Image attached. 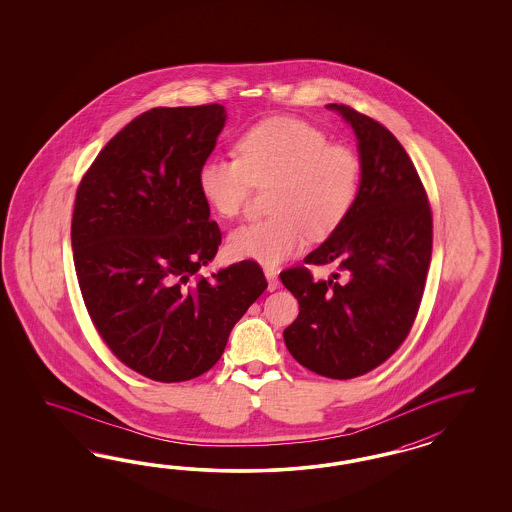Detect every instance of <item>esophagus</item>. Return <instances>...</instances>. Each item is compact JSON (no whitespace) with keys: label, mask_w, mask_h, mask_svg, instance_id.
<instances>
[{"label":"esophagus","mask_w":512,"mask_h":512,"mask_svg":"<svg viewBox=\"0 0 512 512\" xmlns=\"http://www.w3.org/2000/svg\"><path fill=\"white\" fill-rule=\"evenodd\" d=\"M264 276L268 279V291H276L279 287L278 272L274 268H266Z\"/></svg>","instance_id":"esophagus-1"}]
</instances>
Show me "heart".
Wrapping results in <instances>:
<instances>
[{
	"label": "heart",
	"instance_id": "b5f03b06",
	"mask_svg": "<svg viewBox=\"0 0 512 512\" xmlns=\"http://www.w3.org/2000/svg\"><path fill=\"white\" fill-rule=\"evenodd\" d=\"M236 155L204 159L199 191L217 216L231 219L253 187L270 186V216L242 225L229 238L238 259L283 263L302 251L308 236L323 240L336 233L357 202L360 157L310 122L274 116L249 125L236 139Z\"/></svg>",
	"mask_w": 512,
	"mask_h": 512
}]
</instances>
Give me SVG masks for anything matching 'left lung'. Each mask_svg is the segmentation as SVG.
I'll use <instances>...</instances> for the list:
<instances>
[{
    "label": "left lung",
    "mask_w": 512,
    "mask_h": 512,
    "mask_svg": "<svg viewBox=\"0 0 512 512\" xmlns=\"http://www.w3.org/2000/svg\"><path fill=\"white\" fill-rule=\"evenodd\" d=\"M355 129L362 163L357 202L304 266L279 274L298 300L283 340L298 364L353 379L392 357L411 332L432 259V210L419 172L387 127L330 103ZM338 263L343 282L315 280L308 265Z\"/></svg>",
    "instance_id": "1"
}]
</instances>
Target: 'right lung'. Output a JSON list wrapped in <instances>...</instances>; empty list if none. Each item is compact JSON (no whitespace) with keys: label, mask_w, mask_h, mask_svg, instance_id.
<instances>
[{"label":"right lung","mask_w":512,"mask_h":512,"mask_svg":"<svg viewBox=\"0 0 512 512\" xmlns=\"http://www.w3.org/2000/svg\"><path fill=\"white\" fill-rule=\"evenodd\" d=\"M223 125L217 103L146 110L78 184L71 244L86 310L110 353L159 383L208 372L268 287L249 259L199 274L221 244L199 169Z\"/></svg>","instance_id":"1"}]
</instances>
